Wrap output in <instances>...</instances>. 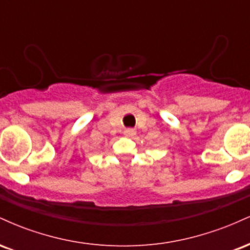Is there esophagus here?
<instances>
[{"label":"esophagus","mask_w":250,"mask_h":250,"mask_svg":"<svg viewBox=\"0 0 250 250\" xmlns=\"http://www.w3.org/2000/svg\"><path fill=\"white\" fill-rule=\"evenodd\" d=\"M125 135H129V136H131V135H134V134H135V129H133V128H128V129H125Z\"/></svg>","instance_id":"esophagus-1"}]
</instances>
